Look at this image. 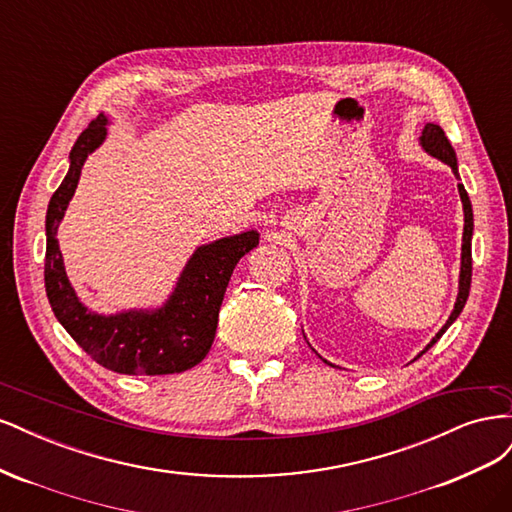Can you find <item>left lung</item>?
I'll return each instance as SVG.
<instances>
[{"instance_id":"8db88e82","label":"left lung","mask_w":512,"mask_h":512,"mask_svg":"<svg viewBox=\"0 0 512 512\" xmlns=\"http://www.w3.org/2000/svg\"><path fill=\"white\" fill-rule=\"evenodd\" d=\"M418 145H421V149L427 153V156L436 158L440 162H444L446 166H451L453 175L459 179V166H457V156H455V149L453 145L448 143V138L444 134V130L440 126H436V123H425V128L421 132V136H418ZM457 190H459V198H461V207H463V237H461V265H459V284H457V299H455V305H453V312L451 316H448V320L444 322V327L431 337V342L416 354V359L421 354H425L433 344L438 342V339L446 333V329L451 327V324L459 318L463 305H466L468 301V294H470V282H472V235H474V213H472V203H470V196L466 192V188H463V183H457ZM305 337V333H303ZM307 339V337H305ZM309 344V342H307ZM312 346V344H309ZM314 350V348H312ZM316 352V350H314ZM318 354V352H316ZM320 356V354H318ZM322 359V356H320ZM327 365H333L331 361L322 359ZM335 367V365H333Z\"/></svg>"}]
</instances>
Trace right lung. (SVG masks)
Wrapping results in <instances>:
<instances>
[{"label":"right lung","instance_id":"1","mask_svg":"<svg viewBox=\"0 0 512 512\" xmlns=\"http://www.w3.org/2000/svg\"><path fill=\"white\" fill-rule=\"evenodd\" d=\"M104 113L89 123L70 151L68 175L46 209L44 286L53 314L70 337L102 367L128 376H166L205 359L220 305L237 262L258 245V230H245L198 245L162 303L117 314L89 312L66 273L57 230L79 185L83 166L108 136Z\"/></svg>","mask_w":512,"mask_h":512}]
</instances>
